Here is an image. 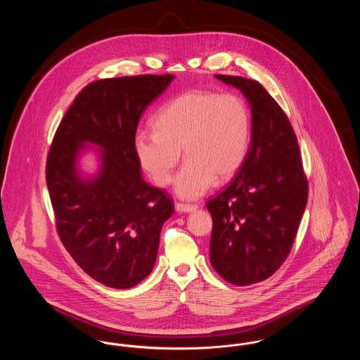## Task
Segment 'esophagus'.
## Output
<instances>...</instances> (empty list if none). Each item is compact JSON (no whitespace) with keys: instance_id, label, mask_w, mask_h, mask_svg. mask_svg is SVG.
<instances>
[{"instance_id":"34e87169","label":"esophagus","mask_w":360,"mask_h":360,"mask_svg":"<svg viewBox=\"0 0 360 360\" xmlns=\"http://www.w3.org/2000/svg\"><path fill=\"white\" fill-rule=\"evenodd\" d=\"M175 209H176V212H179V213H188V212L195 210V209H197V205H190V204L176 202V204H175Z\"/></svg>"}]
</instances>
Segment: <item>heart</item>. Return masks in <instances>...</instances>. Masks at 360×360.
Here are the masks:
<instances>
[{
  "label": "heart",
  "instance_id": "obj_1",
  "mask_svg": "<svg viewBox=\"0 0 360 360\" xmlns=\"http://www.w3.org/2000/svg\"><path fill=\"white\" fill-rule=\"evenodd\" d=\"M155 128L134 137L140 166L158 186H167L184 150L186 162L175 178V191L193 200L214 179L224 182L239 172L250 148L251 113L236 94L190 90L158 113Z\"/></svg>",
  "mask_w": 360,
  "mask_h": 360
}]
</instances>
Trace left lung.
I'll return each instance as SVG.
<instances>
[{
  "label": "left lung",
  "mask_w": 360,
  "mask_h": 360,
  "mask_svg": "<svg viewBox=\"0 0 360 360\" xmlns=\"http://www.w3.org/2000/svg\"><path fill=\"white\" fill-rule=\"evenodd\" d=\"M251 103V146L239 172L206 201L210 263L226 282L270 278L290 254L308 202V178L289 117L255 79L216 74Z\"/></svg>",
  "instance_id": "1"
}]
</instances>
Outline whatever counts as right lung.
<instances>
[{"instance_id": "right-lung-1", "label": "right lung", "mask_w": 360, "mask_h": 360, "mask_svg": "<svg viewBox=\"0 0 360 360\" xmlns=\"http://www.w3.org/2000/svg\"><path fill=\"white\" fill-rule=\"evenodd\" d=\"M174 75L105 78L85 86L60 121L46 163L59 239L97 282L129 289L154 269L163 223L174 212L163 188L143 181L134 147L147 106ZM104 148L103 170L91 183L75 172L81 142Z\"/></svg>"}]
</instances>
